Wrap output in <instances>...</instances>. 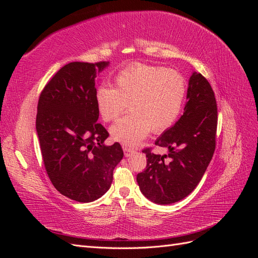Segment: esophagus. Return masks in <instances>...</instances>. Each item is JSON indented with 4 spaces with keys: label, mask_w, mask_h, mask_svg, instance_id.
Instances as JSON below:
<instances>
[{
    "label": "esophagus",
    "mask_w": 258,
    "mask_h": 258,
    "mask_svg": "<svg viewBox=\"0 0 258 258\" xmlns=\"http://www.w3.org/2000/svg\"><path fill=\"white\" fill-rule=\"evenodd\" d=\"M122 151H123L124 156H126V157H128V156H130L132 153H135L134 148L128 147V146H123V147H122Z\"/></svg>",
    "instance_id": "1"
}]
</instances>
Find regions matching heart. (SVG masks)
<instances>
[{
  "instance_id": "1",
  "label": "heart",
  "mask_w": 258,
  "mask_h": 258,
  "mask_svg": "<svg viewBox=\"0 0 258 258\" xmlns=\"http://www.w3.org/2000/svg\"><path fill=\"white\" fill-rule=\"evenodd\" d=\"M186 97L183 76L160 67L136 63L115 77V88H97V110L104 121H113L129 106L130 114L111 127L113 140L124 146H135L151 131L169 129L182 112Z\"/></svg>"
}]
</instances>
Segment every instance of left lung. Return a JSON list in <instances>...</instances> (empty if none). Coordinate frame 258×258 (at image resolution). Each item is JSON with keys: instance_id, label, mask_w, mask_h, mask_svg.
Wrapping results in <instances>:
<instances>
[{"instance_id": "1", "label": "left lung", "mask_w": 258, "mask_h": 258, "mask_svg": "<svg viewBox=\"0 0 258 258\" xmlns=\"http://www.w3.org/2000/svg\"><path fill=\"white\" fill-rule=\"evenodd\" d=\"M186 98L181 118L155 141V145L168 148V155H156L146 148V169L137 175L140 190L158 205L188 196L215 151L217 105L212 87L200 73L191 74Z\"/></svg>"}]
</instances>
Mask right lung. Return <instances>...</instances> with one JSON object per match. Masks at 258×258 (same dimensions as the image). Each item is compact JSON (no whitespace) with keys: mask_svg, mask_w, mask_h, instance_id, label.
<instances>
[{"mask_svg":"<svg viewBox=\"0 0 258 258\" xmlns=\"http://www.w3.org/2000/svg\"><path fill=\"white\" fill-rule=\"evenodd\" d=\"M108 64H66L38 99L36 132L46 172L61 195L79 202L102 197L123 157L119 143L104 144L108 132L97 122L96 77Z\"/></svg>","mask_w":258,"mask_h":258,"instance_id":"1","label":"right lung"}]
</instances>
